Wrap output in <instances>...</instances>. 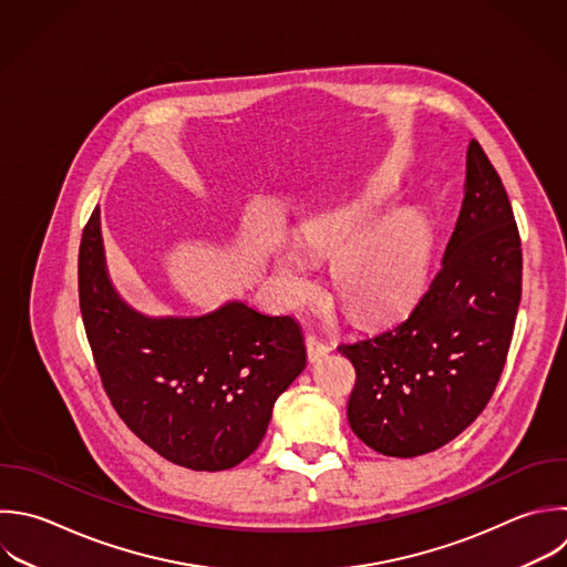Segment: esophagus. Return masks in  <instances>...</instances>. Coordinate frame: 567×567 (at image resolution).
Masks as SVG:
<instances>
[{"label": "esophagus", "mask_w": 567, "mask_h": 567, "mask_svg": "<svg viewBox=\"0 0 567 567\" xmlns=\"http://www.w3.org/2000/svg\"><path fill=\"white\" fill-rule=\"evenodd\" d=\"M330 346L328 343H323L321 339H317V337H306V352H308V361L310 363H317V361H321L323 357H328L330 354Z\"/></svg>", "instance_id": "obj_1"}]
</instances>
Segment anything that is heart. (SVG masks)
<instances>
[{"instance_id": "heart-1", "label": "heart", "mask_w": 567, "mask_h": 567, "mask_svg": "<svg viewBox=\"0 0 567 567\" xmlns=\"http://www.w3.org/2000/svg\"><path fill=\"white\" fill-rule=\"evenodd\" d=\"M390 204L381 188L330 202L301 226V250L333 259L332 290L357 319L381 321L416 295L430 257V228L419 210L401 208L379 221ZM275 288L284 306L297 308L317 290L310 264L295 250L275 257Z\"/></svg>"}]
</instances>
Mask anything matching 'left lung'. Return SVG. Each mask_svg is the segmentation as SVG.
<instances>
[{
  "mask_svg": "<svg viewBox=\"0 0 567 567\" xmlns=\"http://www.w3.org/2000/svg\"><path fill=\"white\" fill-rule=\"evenodd\" d=\"M520 301V239L507 193L478 142L465 157L463 202L443 261L412 310L341 343L357 383L352 432L410 458L458 436L487 405Z\"/></svg>",
  "mask_w": 567,
  "mask_h": 567,
  "instance_id": "1",
  "label": "left lung"
}]
</instances>
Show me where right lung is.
<instances>
[{
	"label": "right lung",
	"mask_w": 567,
	"mask_h": 567,
	"mask_svg": "<svg viewBox=\"0 0 567 567\" xmlns=\"http://www.w3.org/2000/svg\"><path fill=\"white\" fill-rule=\"evenodd\" d=\"M80 308L106 394L124 423L164 458L219 472L266 436L275 401L306 368L292 317L226 301L202 317H151L113 286L102 217L80 246Z\"/></svg>",
	"instance_id": "obj_1"
}]
</instances>
